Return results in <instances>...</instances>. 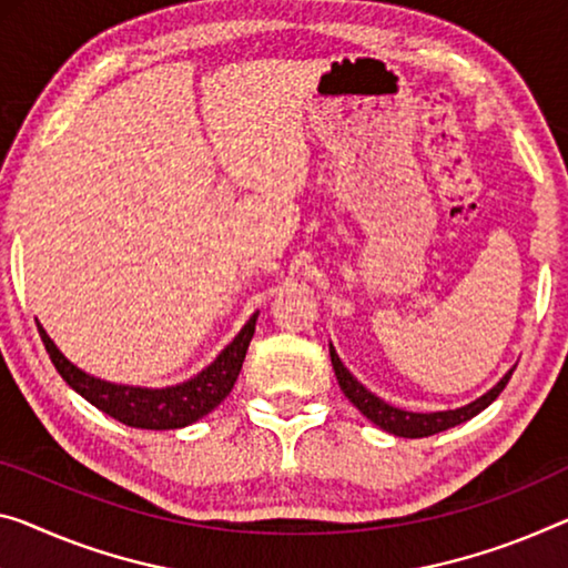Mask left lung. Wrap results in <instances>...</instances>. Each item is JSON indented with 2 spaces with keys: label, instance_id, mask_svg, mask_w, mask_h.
Returning <instances> with one entry per match:
<instances>
[{
  "label": "left lung",
  "instance_id": "obj_1",
  "mask_svg": "<svg viewBox=\"0 0 568 568\" xmlns=\"http://www.w3.org/2000/svg\"><path fill=\"white\" fill-rule=\"evenodd\" d=\"M329 357H333V368L337 375V383L339 388H343V394L353 400V406L361 412L365 418H371L375 426H381L383 432L388 434H396V436H404V439H422V436H432V434H439V432H447L452 426H457L462 422H467V418L477 416L479 412H485L487 406L493 404V400L503 394V388L508 386L510 375L516 368H510L508 373L503 375L500 383L493 386L487 390L485 396H479L473 404L455 408V412H434V414H414V412H404V408H396L386 404V400L373 396L368 388L363 386V383H357L353 378V373L345 368L343 361H339L335 347L329 345Z\"/></svg>",
  "mask_w": 568,
  "mask_h": 568
}]
</instances>
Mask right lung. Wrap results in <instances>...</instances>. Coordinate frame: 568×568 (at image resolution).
Instances as JSON below:
<instances>
[{
	"instance_id": "1",
	"label": "right lung",
	"mask_w": 568,
	"mask_h": 568,
	"mask_svg": "<svg viewBox=\"0 0 568 568\" xmlns=\"http://www.w3.org/2000/svg\"><path fill=\"white\" fill-rule=\"evenodd\" d=\"M256 317L258 312L243 325L241 333L233 337V343L225 347L203 373H197L195 378L170 388L116 386V383L93 378V375L75 368V365L58 351L55 343H52L45 329H42V325H38V329L52 365H55L58 373L63 375L68 386L121 424L136 426V429L160 432L182 429V426L197 422V418L211 414L213 408L231 394L233 383L241 373L243 357H246L251 337H254Z\"/></svg>"
}]
</instances>
